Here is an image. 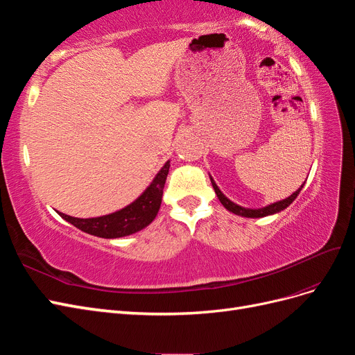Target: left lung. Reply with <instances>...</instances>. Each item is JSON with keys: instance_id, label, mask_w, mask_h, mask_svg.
I'll return each mask as SVG.
<instances>
[{"instance_id": "left-lung-1", "label": "left lung", "mask_w": 355, "mask_h": 355, "mask_svg": "<svg viewBox=\"0 0 355 355\" xmlns=\"http://www.w3.org/2000/svg\"><path fill=\"white\" fill-rule=\"evenodd\" d=\"M210 176V175H209ZM210 180H211V185H213V189L214 192H216V196L219 198V201L222 202V206L227 209L228 211L237 214V216H243V218H265V216H271V214H275L278 211L284 210L286 207H288L290 204H292L295 201V198L299 196L300 189L304 188V184L300 185L299 189H296L292 196L284 198V200H280L277 202H272V204H268V206L265 207H261V209H249V207H243L240 206V204L231 201L227 196L223 194V192L219 189V187L216 185V182H214V179L210 176Z\"/></svg>"}]
</instances>
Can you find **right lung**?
I'll use <instances>...</instances> for the list:
<instances>
[{
    "label": "right lung",
    "instance_id": "obj_1",
    "mask_svg": "<svg viewBox=\"0 0 355 355\" xmlns=\"http://www.w3.org/2000/svg\"><path fill=\"white\" fill-rule=\"evenodd\" d=\"M168 168L170 161H166L164 166L161 167V170L155 175L151 184L146 187L142 194L133 202L127 204L125 207L114 213L98 218L81 219L58 211L59 216L72 223L75 228L96 235V237L101 239H121L142 231L155 219L159 210Z\"/></svg>",
    "mask_w": 355,
    "mask_h": 355
}]
</instances>
